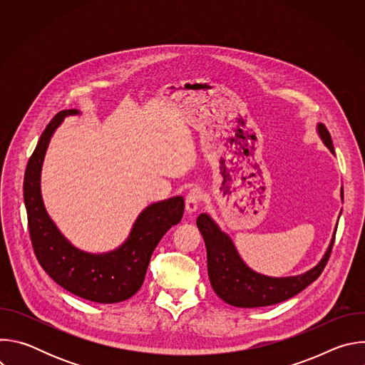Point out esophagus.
Wrapping results in <instances>:
<instances>
[{"mask_svg":"<svg viewBox=\"0 0 365 365\" xmlns=\"http://www.w3.org/2000/svg\"><path fill=\"white\" fill-rule=\"evenodd\" d=\"M203 199V193L200 189H192L187 195H186V199H185V206H186V212L187 214H193L197 211L199 207V203L202 202Z\"/></svg>","mask_w":365,"mask_h":365,"instance_id":"1","label":"esophagus"}]
</instances>
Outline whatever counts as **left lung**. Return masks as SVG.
I'll use <instances>...</instances> for the list:
<instances>
[{"label":"left lung","instance_id":"1","mask_svg":"<svg viewBox=\"0 0 365 365\" xmlns=\"http://www.w3.org/2000/svg\"><path fill=\"white\" fill-rule=\"evenodd\" d=\"M318 133L325 145L334 153L329 131L324 124H318ZM341 197L344 190L341 189ZM196 225L205 240L207 255V276L215 293L228 304L237 307H262L284 302L310 283H314L324 272L332 252L334 238L318 266L293 277H269L251 270L240 257L231 238L207 217L200 214Z\"/></svg>","mask_w":365,"mask_h":365}]
</instances>
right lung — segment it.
<instances>
[{"label":"right lung","instance_id":"add662e5","mask_svg":"<svg viewBox=\"0 0 365 365\" xmlns=\"http://www.w3.org/2000/svg\"><path fill=\"white\" fill-rule=\"evenodd\" d=\"M79 114L63 110L51 120L31 154L24 175V203L30 240L43 270L68 292L96 303H118L141 287L151 254L162 237L180 222L182 196L147 206L133 225L128 240L106 254H89L73 247L50 220L40 193V173L51 134L65 117Z\"/></svg>","mask_w":365,"mask_h":365}]
</instances>
